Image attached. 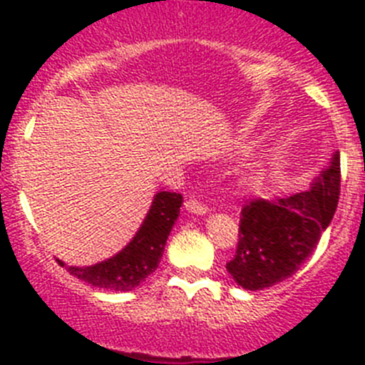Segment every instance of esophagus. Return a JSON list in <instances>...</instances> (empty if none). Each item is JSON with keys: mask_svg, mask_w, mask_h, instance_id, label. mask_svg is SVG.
Instances as JSON below:
<instances>
[{"mask_svg": "<svg viewBox=\"0 0 365 365\" xmlns=\"http://www.w3.org/2000/svg\"><path fill=\"white\" fill-rule=\"evenodd\" d=\"M185 208L193 215H205L206 212H208V208H206L205 205H201V202H197V201H193V199H188V201L185 202Z\"/></svg>", "mask_w": 365, "mask_h": 365, "instance_id": "esophagus-1", "label": "esophagus"}]
</instances>
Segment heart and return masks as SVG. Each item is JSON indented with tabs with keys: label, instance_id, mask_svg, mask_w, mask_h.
<instances>
[{
	"label": "heart",
	"instance_id": "b5f03b06",
	"mask_svg": "<svg viewBox=\"0 0 365 365\" xmlns=\"http://www.w3.org/2000/svg\"><path fill=\"white\" fill-rule=\"evenodd\" d=\"M247 180H248V186H252V188H257V186H261V185H263V180H265L263 170H259V168H254V170H250Z\"/></svg>",
	"mask_w": 365,
	"mask_h": 365
}]
</instances>
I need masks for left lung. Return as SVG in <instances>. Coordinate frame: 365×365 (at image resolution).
<instances>
[{
	"label": "left lung",
	"instance_id": "left-lung-1",
	"mask_svg": "<svg viewBox=\"0 0 365 365\" xmlns=\"http://www.w3.org/2000/svg\"><path fill=\"white\" fill-rule=\"evenodd\" d=\"M340 195V155L307 192L287 199H256L243 206L240 241L227 270L247 291L283 282L302 267L333 221Z\"/></svg>",
	"mask_w": 365,
	"mask_h": 365
}]
</instances>
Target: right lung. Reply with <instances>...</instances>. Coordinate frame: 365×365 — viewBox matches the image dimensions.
Masks as SVG:
<instances>
[{"mask_svg":"<svg viewBox=\"0 0 365 365\" xmlns=\"http://www.w3.org/2000/svg\"><path fill=\"white\" fill-rule=\"evenodd\" d=\"M180 205V193H155L143 225L120 252L89 267H71L62 259H58V263L66 267L67 272L73 274L74 278L98 289L117 292L133 291L159 267L168 235L179 217Z\"/></svg>","mask_w":365,"mask_h":365,"instance_id":"add662e5","label":"right lung"}]
</instances>
